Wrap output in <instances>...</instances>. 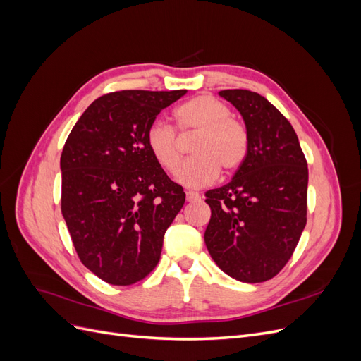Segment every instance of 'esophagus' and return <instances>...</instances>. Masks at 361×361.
<instances>
[{"label":"esophagus","mask_w":361,"mask_h":361,"mask_svg":"<svg viewBox=\"0 0 361 361\" xmlns=\"http://www.w3.org/2000/svg\"><path fill=\"white\" fill-rule=\"evenodd\" d=\"M200 200V194L195 191H187V202H197Z\"/></svg>","instance_id":"1"}]
</instances>
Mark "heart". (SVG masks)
<instances>
[{
  "instance_id": "heart-1",
  "label": "heart",
  "mask_w": 361,
  "mask_h": 361,
  "mask_svg": "<svg viewBox=\"0 0 361 361\" xmlns=\"http://www.w3.org/2000/svg\"><path fill=\"white\" fill-rule=\"evenodd\" d=\"M180 133H197L191 155L178 170L176 179L183 187L200 188L209 185L218 171L232 173L243 166L248 154V130L241 120L233 118L224 102L209 94L195 96L174 110ZM146 143L159 166L174 173L180 161L176 130L162 120L147 129Z\"/></svg>"
}]
</instances>
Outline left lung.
Wrapping results in <instances>:
<instances>
[{"mask_svg": "<svg viewBox=\"0 0 361 361\" xmlns=\"http://www.w3.org/2000/svg\"><path fill=\"white\" fill-rule=\"evenodd\" d=\"M243 116L248 154L233 179L206 192L204 244L227 276L260 283L288 264L307 221V161L277 108L250 90H221Z\"/></svg>", "mask_w": 361, "mask_h": 361, "instance_id": "1", "label": "left lung"}]
</instances>
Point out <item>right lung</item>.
I'll return each instance as SVG.
<instances>
[{
  "label": "right lung",
  "instance_id": "add662e5",
  "mask_svg": "<svg viewBox=\"0 0 361 361\" xmlns=\"http://www.w3.org/2000/svg\"><path fill=\"white\" fill-rule=\"evenodd\" d=\"M187 90H123L87 108L64 143L61 214L85 268L116 286L143 280L185 192L146 143L157 116Z\"/></svg>",
  "mask_w": 361,
  "mask_h": 361
}]
</instances>
